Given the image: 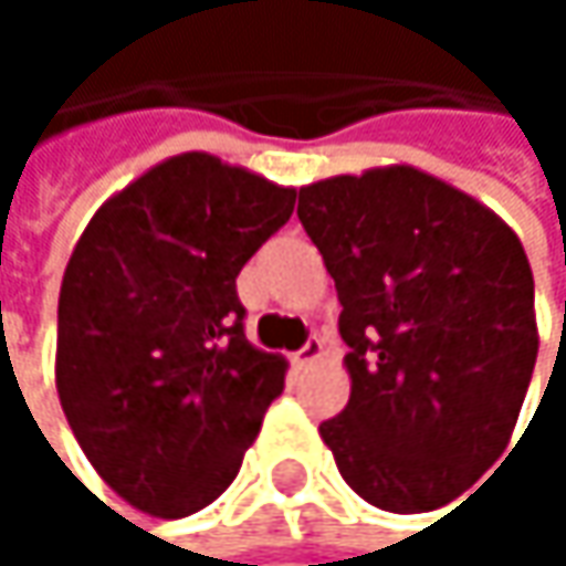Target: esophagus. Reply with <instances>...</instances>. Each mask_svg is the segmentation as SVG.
Returning a JSON list of instances; mask_svg holds the SVG:
<instances>
[{
  "label": "esophagus",
  "mask_w": 566,
  "mask_h": 566,
  "mask_svg": "<svg viewBox=\"0 0 566 566\" xmlns=\"http://www.w3.org/2000/svg\"><path fill=\"white\" fill-rule=\"evenodd\" d=\"M321 354H324V344H321L317 337H311V340L294 354V367H301V370H304V367L317 364V360H321Z\"/></svg>",
  "instance_id": "34e87169"
}]
</instances>
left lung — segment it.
Segmentation results:
<instances>
[{
  "mask_svg": "<svg viewBox=\"0 0 566 566\" xmlns=\"http://www.w3.org/2000/svg\"><path fill=\"white\" fill-rule=\"evenodd\" d=\"M297 219L337 287L350 399L321 422L374 509L436 511L509 449L537 360L521 239L439 176L394 164L301 186Z\"/></svg>",
  "mask_w": 566,
  "mask_h": 566,
  "instance_id": "8db88e82",
  "label": "left lung"
}]
</instances>
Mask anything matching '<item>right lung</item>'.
Returning <instances> with one entry per match:
<instances>
[{
    "label": "right lung",
    "instance_id": "obj_1",
    "mask_svg": "<svg viewBox=\"0 0 566 566\" xmlns=\"http://www.w3.org/2000/svg\"><path fill=\"white\" fill-rule=\"evenodd\" d=\"M291 209V186L192 150L114 192L81 232L57 294V399L137 511L212 505L284 390L287 360L249 344L235 279Z\"/></svg>",
    "mask_w": 566,
    "mask_h": 566
}]
</instances>
